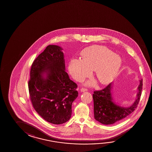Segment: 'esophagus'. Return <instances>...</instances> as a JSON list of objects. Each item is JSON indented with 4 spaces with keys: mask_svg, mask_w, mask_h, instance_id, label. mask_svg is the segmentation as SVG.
<instances>
[{
    "mask_svg": "<svg viewBox=\"0 0 152 152\" xmlns=\"http://www.w3.org/2000/svg\"><path fill=\"white\" fill-rule=\"evenodd\" d=\"M88 91V89L87 88H81L80 89V91L81 92H85Z\"/></svg>",
    "mask_w": 152,
    "mask_h": 152,
    "instance_id": "34e87169",
    "label": "esophagus"
}]
</instances>
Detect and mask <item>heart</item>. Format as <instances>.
Returning <instances> with one entry per match:
<instances>
[{"label": "heart", "instance_id": "1", "mask_svg": "<svg viewBox=\"0 0 152 152\" xmlns=\"http://www.w3.org/2000/svg\"><path fill=\"white\" fill-rule=\"evenodd\" d=\"M81 57L82 60L72 59L68 64L70 73L77 81L83 80L91 74L92 71H95L99 82L106 85L116 75L122 64L118 55L99 45L86 48L81 53ZM87 84L94 85L95 82L88 81Z\"/></svg>", "mask_w": 152, "mask_h": 152}]
</instances>
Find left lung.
Returning a JSON list of instances; mask_svg holds the SVG:
<instances>
[{
	"label": "left lung",
	"instance_id": "obj_1",
	"mask_svg": "<svg viewBox=\"0 0 152 152\" xmlns=\"http://www.w3.org/2000/svg\"><path fill=\"white\" fill-rule=\"evenodd\" d=\"M142 79L140 80L137 88V94L134 102L131 106L122 107L113 99V83L100 91L94 92V110L96 120L104 125L117 123L128 116L137 107L141 96Z\"/></svg>",
	"mask_w": 152,
	"mask_h": 152
}]
</instances>
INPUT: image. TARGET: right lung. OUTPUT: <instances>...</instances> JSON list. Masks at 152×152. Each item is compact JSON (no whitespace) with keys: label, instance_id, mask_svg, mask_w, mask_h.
<instances>
[{"label":"right lung","instance_id":"obj_1","mask_svg":"<svg viewBox=\"0 0 152 152\" xmlns=\"http://www.w3.org/2000/svg\"><path fill=\"white\" fill-rule=\"evenodd\" d=\"M63 49L50 45L32 64L28 81L32 104L39 115L53 124L71 118L72 104L78 92L77 85L66 72Z\"/></svg>","mask_w":152,"mask_h":152}]
</instances>
